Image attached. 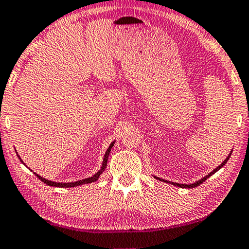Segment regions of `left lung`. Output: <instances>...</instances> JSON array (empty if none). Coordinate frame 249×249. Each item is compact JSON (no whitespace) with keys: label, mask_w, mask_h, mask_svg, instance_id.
<instances>
[{"label":"left lung","mask_w":249,"mask_h":249,"mask_svg":"<svg viewBox=\"0 0 249 249\" xmlns=\"http://www.w3.org/2000/svg\"><path fill=\"white\" fill-rule=\"evenodd\" d=\"M231 152H232V151H231ZM231 152L230 153V155H228V156L226 157V160H225L223 161V163L219 165V166H218V167H216V168L214 169V171H213V172H211V173H210V174H208V175H206V176H205V177H203V178H202V179H199V180H197V181H195V183H193V184H188V185H187V184H178V183H174V181H169V180H165V179H163V178H160V177H156V176H154V177H155V178H156V179H160V181H165V183H168V184H172V185H174V186H178V187H181V188H194V187H197V186H199V185H200V184H202V183H203V181H205V180H206V179L208 178V177H210V176H212L213 174H215V173H216L217 171H218V169H220V168H222V167L224 166V165L227 163V160H230V157H231Z\"/></svg>","instance_id":"obj_1"}]
</instances>
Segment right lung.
Wrapping results in <instances>:
<instances>
[{
  "mask_svg": "<svg viewBox=\"0 0 249 249\" xmlns=\"http://www.w3.org/2000/svg\"><path fill=\"white\" fill-rule=\"evenodd\" d=\"M114 143H115V142H113V143L108 146L107 151H106L105 155H104V159H103V164H102V167H101L100 171H98V172L96 173V174H94L92 177H89V178H84V179H81V180L72 181V183H56V181L49 180V179L44 178V177L39 176L38 174H36V173H34V174L36 175V176L38 177V178L43 181V183L46 184V185H49V186H53V187H75V186H80V185H84V184L94 183V181H96L98 178H100V176H101L102 173H103V172L105 171V168H106V165H107L108 155H109V153H110V149H112V147H113V146H114ZM18 159H19V156H18ZM19 160H21L22 163H23V160H22L21 159H19ZM23 164H24V163H23Z\"/></svg>",
  "mask_w": 249,
  "mask_h": 249,
  "instance_id": "obj_1",
  "label": "right lung"
}]
</instances>
